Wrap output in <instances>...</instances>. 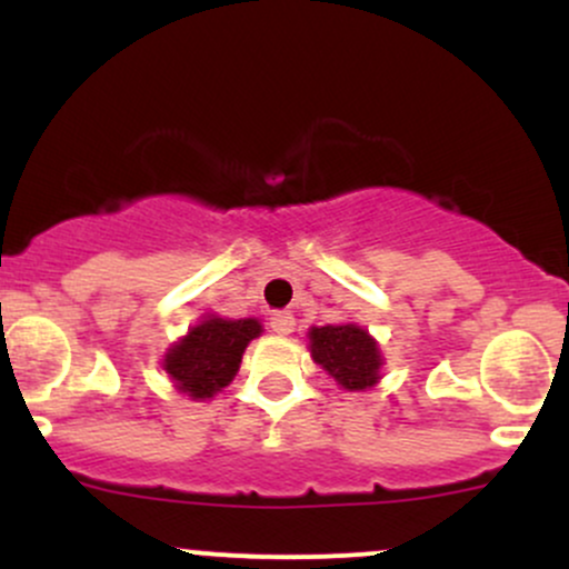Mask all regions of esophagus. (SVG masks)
Here are the masks:
<instances>
[{
	"mask_svg": "<svg viewBox=\"0 0 569 569\" xmlns=\"http://www.w3.org/2000/svg\"><path fill=\"white\" fill-rule=\"evenodd\" d=\"M270 329L276 331V335H280V337L291 335V331H293V316H291V312H286V310L272 312V318H270Z\"/></svg>",
	"mask_w": 569,
	"mask_h": 569,
	"instance_id": "1",
	"label": "esophagus"
}]
</instances>
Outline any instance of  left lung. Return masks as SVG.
Returning a JSON list of instances; mask_svg holds the SVG:
<instances>
[{
    "label": "left lung",
    "instance_id": "obj_1",
    "mask_svg": "<svg viewBox=\"0 0 569 569\" xmlns=\"http://www.w3.org/2000/svg\"><path fill=\"white\" fill-rule=\"evenodd\" d=\"M307 339H310L312 361L350 393L352 390H367L380 380V345L361 326L342 323L321 326V329L312 326L307 331Z\"/></svg>",
    "mask_w": 569,
    "mask_h": 569
}]
</instances>
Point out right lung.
I'll return each mask as SVG.
<instances>
[{"label":"right lung","mask_w":569,"mask_h":569,"mask_svg":"<svg viewBox=\"0 0 569 569\" xmlns=\"http://www.w3.org/2000/svg\"><path fill=\"white\" fill-rule=\"evenodd\" d=\"M259 335L262 323L257 318L230 321V318L208 316L166 352L162 369L171 375L181 393L194 401H206L234 380L243 350Z\"/></svg>","instance_id":"obj_1"}]
</instances>
